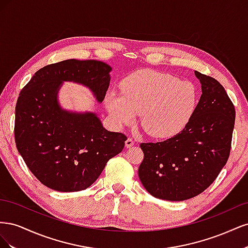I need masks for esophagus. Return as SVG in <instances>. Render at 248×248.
<instances>
[{"mask_svg": "<svg viewBox=\"0 0 248 248\" xmlns=\"http://www.w3.org/2000/svg\"><path fill=\"white\" fill-rule=\"evenodd\" d=\"M133 145H134V141H133L132 139H127V140H126V141H125V147H126V148H130V147H132Z\"/></svg>", "mask_w": 248, "mask_h": 248, "instance_id": "esophagus-1", "label": "esophagus"}]
</instances>
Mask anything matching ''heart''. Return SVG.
<instances>
[{
    "label": "heart",
    "instance_id": "1",
    "mask_svg": "<svg viewBox=\"0 0 248 248\" xmlns=\"http://www.w3.org/2000/svg\"><path fill=\"white\" fill-rule=\"evenodd\" d=\"M121 92L106 97L112 121L118 126L131 125L140 114L141 127L156 139H170L181 132L198 104L196 86L169 73L136 72L122 81Z\"/></svg>",
    "mask_w": 248,
    "mask_h": 248
}]
</instances>
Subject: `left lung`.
Returning a JSON list of instances; mask_svg holds the SVG:
<instances>
[{
  "mask_svg": "<svg viewBox=\"0 0 248 248\" xmlns=\"http://www.w3.org/2000/svg\"><path fill=\"white\" fill-rule=\"evenodd\" d=\"M202 85L196 111L185 128L167 140L142 142L139 177L154 198L180 202L199 196L228 161L235 108L224 88L194 71Z\"/></svg>",
  "mask_w": 248,
  "mask_h": 248,
  "instance_id": "left-lung-1",
  "label": "left lung"
}]
</instances>
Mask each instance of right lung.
Returning a JSON list of instances; mask_svg holds the SVG:
<instances>
[{"instance_id":"add662e5","label":"right lung","mask_w":248,"mask_h":248,"mask_svg":"<svg viewBox=\"0 0 248 248\" xmlns=\"http://www.w3.org/2000/svg\"><path fill=\"white\" fill-rule=\"evenodd\" d=\"M111 67L95 60H65L37 71L21 90L14 136L27 167L48 188L80 191L91 186L127 138L108 131L92 111L65 109L58 95L64 81L85 86L101 103Z\"/></svg>"}]
</instances>
